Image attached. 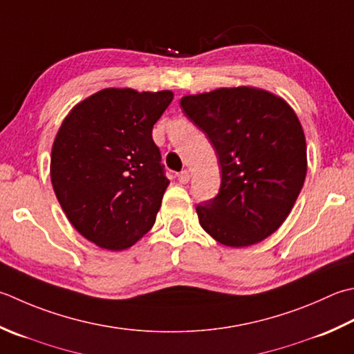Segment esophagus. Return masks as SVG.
<instances>
[{
    "label": "esophagus",
    "instance_id": "1",
    "mask_svg": "<svg viewBox=\"0 0 354 354\" xmlns=\"http://www.w3.org/2000/svg\"><path fill=\"white\" fill-rule=\"evenodd\" d=\"M178 179H179V183H181V184H187V183L190 181V173L187 171V170H183V171L178 175Z\"/></svg>",
    "mask_w": 354,
    "mask_h": 354
}]
</instances>
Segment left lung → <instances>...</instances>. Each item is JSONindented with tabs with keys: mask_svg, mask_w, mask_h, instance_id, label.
I'll use <instances>...</instances> for the list:
<instances>
[{
	"mask_svg": "<svg viewBox=\"0 0 354 354\" xmlns=\"http://www.w3.org/2000/svg\"><path fill=\"white\" fill-rule=\"evenodd\" d=\"M221 164V187L196 205L199 224L228 247H248L282 225L307 175L306 136L295 110L254 87L216 88L181 100Z\"/></svg>",
	"mask_w": 354,
	"mask_h": 354,
	"instance_id": "8db88e82",
	"label": "left lung"
}]
</instances>
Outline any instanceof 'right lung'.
Segmentation results:
<instances>
[{
	"label": "right lung",
	"mask_w": 354,
	"mask_h": 354,
	"mask_svg": "<svg viewBox=\"0 0 354 354\" xmlns=\"http://www.w3.org/2000/svg\"><path fill=\"white\" fill-rule=\"evenodd\" d=\"M170 90L104 88L71 110L52 147L61 209L86 239L126 250L155 224L169 179L151 138Z\"/></svg>",
	"instance_id": "obj_1"
}]
</instances>
